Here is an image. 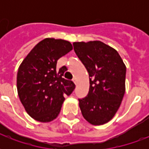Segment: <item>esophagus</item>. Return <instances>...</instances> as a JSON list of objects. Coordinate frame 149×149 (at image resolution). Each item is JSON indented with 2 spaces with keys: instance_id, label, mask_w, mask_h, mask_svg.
I'll list each match as a JSON object with an SVG mask.
<instances>
[{
  "instance_id": "1",
  "label": "esophagus",
  "mask_w": 149,
  "mask_h": 149,
  "mask_svg": "<svg viewBox=\"0 0 149 149\" xmlns=\"http://www.w3.org/2000/svg\"><path fill=\"white\" fill-rule=\"evenodd\" d=\"M72 81L74 82L75 84H77V78H73V79H72Z\"/></svg>"
}]
</instances>
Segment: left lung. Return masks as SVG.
<instances>
[{
	"label": "left lung",
	"mask_w": 149,
	"mask_h": 149,
	"mask_svg": "<svg viewBox=\"0 0 149 149\" xmlns=\"http://www.w3.org/2000/svg\"><path fill=\"white\" fill-rule=\"evenodd\" d=\"M73 47L89 75L88 94L79 99L82 116L91 125L106 124L125 95L126 66L115 49L100 40L73 42Z\"/></svg>",
	"instance_id": "obj_1"
}]
</instances>
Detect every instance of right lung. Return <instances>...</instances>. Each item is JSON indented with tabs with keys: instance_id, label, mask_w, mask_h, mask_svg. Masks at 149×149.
<instances>
[{
	"instance_id": "1",
	"label": "right lung",
	"mask_w": 149,
	"mask_h": 149,
	"mask_svg": "<svg viewBox=\"0 0 149 149\" xmlns=\"http://www.w3.org/2000/svg\"><path fill=\"white\" fill-rule=\"evenodd\" d=\"M72 49L68 40L45 38L40 41L19 66L17 93L32 118L48 123L57 117L65 96L74 90L72 81L63 78L66 67L56 70L58 59Z\"/></svg>"
}]
</instances>
